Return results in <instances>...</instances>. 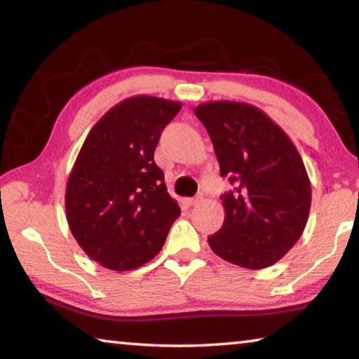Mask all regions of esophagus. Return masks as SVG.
I'll return each mask as SVG.
<instances>
[{
  "mask_svg": "<svg viewBox=\"0 0 359 359\" xmlns=\"http://www.w3.org/2000/svg\"><path fill=\"white\" fill-rule=\"evenodd\" d=\"M201 201H203V196H196V198H190V199H187L188 205H196L198 203H201Z\"/></svg>",
  "mask_w": 359,
  "mask_h": 359,
  "instance_id": "1",
  "label": "esophagus"
}]
</instances>
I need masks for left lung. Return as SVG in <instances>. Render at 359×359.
I'll return each mask as SVG.
<instances>
[{
  "label": "left lung",
  "instance_id": "left-lung-1",
  "mask_svg": "<svg viewBox=\"0 0 359 359\" xmlns=\"http://www.w3.org/2000/svg\"><path fill=\"white\" fill-rule=\"evenodd\" d=\"M208 130L222 177L223 226L209 236L218 257L247 269L269 267L287 255L306 228L311 180L290 137L258 107L214 101L194 109Z\"/></svg>",
  "mask_w": 359,
  "mask_h": 359
}]
</instances>
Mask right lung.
Segmentation results:
<instances>
[{"mask_svg":"<svg viewBox=\"0 0 359 359\" xmlns=\"http://www.w3.org/2000/svg\"><path fill=\"white\" fill-rule=\"evenodd\" d=\"M182 104L133 96L107 111L79 151L66 185V218L77 244L112 271L149 263L180 215L154 154Z\"/></svg>","mask_w":359,"mask_h":359,"instance_id":"add662e5","label":"right lung"}]
</instances>
